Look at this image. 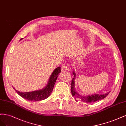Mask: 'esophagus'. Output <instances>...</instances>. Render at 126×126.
Instances as JSON below:
<instances>
[{"mask_svg":"<svg viewBox=\"0 0 126 126\" xmlns=\"http://www.w3.org/2000/svg\"><path fill=\"white\" fill-rule=\"evenodd\" d=\"M61 70L62 71H66L67 70V67L66 65H63L62 66L61 68Z\"/></svg>","mask_w":126,"mask_h":126,"instance_id":"esophagus-1","label":"esophagus"}]
</instances>
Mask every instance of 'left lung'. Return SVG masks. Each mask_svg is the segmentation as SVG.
<instances>
[{"mask_svg":"<svg viewBox=\"0 0 126 126\" xmlns=\"http://www.w3.org/2000/svg\"><path fill=\"white\" fill-rule=\"evenodd\" d=\"M73 74L74 78H73L72 80V83H71V93L73 96L75 97V98H79L83 102L85 103H93L95 102V101H98L99 100L103 99L106 97L110 92H108L106 94L103 95H100L96 94L94 95H86V96H82L79 95V93L76 91L75 88V79L76 77V74L74 71L73 72Z\"/></svg>","mask_w":126,"mask_h":126,"instance_id":"1","label":"left lung"}]
</instances>
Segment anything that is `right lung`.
Wrapping results in <instances>:
<instances>
[{
    "label": "right lung",
    "instance_id": "obj_1",
    "mask_svg": "<svg viewBox=\"0 0 126 126\" xmlns=\"http://www.w3.org/2000/svg\"><path fill=\"white\" fill-rule=\"evenodd\" d=\"M22 39L23 38L20 40H22ZM61 72V67L60 66L56 67L51 75L47 86L42 90L30 92H20L16 90L14 88L16 92L18 93V95L21 96L22 98L28 100L39 101L44 100L48 98L51 95L55 83L56 82V79H57L59 74Z\"/></svg>",
    "mask_w": 126,
    "mask_h": 126
}]
</instances>
